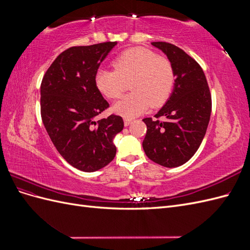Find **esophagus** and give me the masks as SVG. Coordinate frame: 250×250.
Segmentation results:
<instances>
[{"mask_svg": "<svg viewBox=\"0 0 250 250\" xmlns=\"http://www.w3.org/2000/svg\"><path fill=\"white\" fill-rule=\"evenodd\" d=\"M131 121L132 120H130V119H124V125L125 126H129L130 123H131Z\"/></svg>", "mask_w": 250, "mask_h": 250, "instance_id": "1", "label": "esophagus"}]
</instances>
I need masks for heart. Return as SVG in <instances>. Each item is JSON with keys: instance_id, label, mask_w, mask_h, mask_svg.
<instances>
[{"instance_id": "b5f03b06", "label": "heart", "mask_w": 250, "mask_h": 250, "mask_svg": "<svg viewBox=\"0 0 250 250\" xmlns=\"http://www.w3.org/2000/svg\"><path fill=\"white\" fill-rule=\"evenodd\" d=\"M115 70L100 69L95 76L98 89L109 99H117L130 81V94L113 105L112 110L125 118H133L158 107L169 99L175 83V72L168 58L146 48L126 50L113 60Z\"/></svg>"}]
</instances>
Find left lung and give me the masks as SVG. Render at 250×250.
Returning <instances> with one entry per match:
<instances>
[{
  "instance_id": "left-lung-1",
  "label": "left lung",
  "mask_w": 250,
  "mask_h": 250,
  "mask_svg": "<svg viewBox=\"0 0 250 250\" xmlns=\"http://www.w3.org/2000/svg\"><path fill=\"white\" fill-rule=\"evenodd\" d=\"M162 50L175 72L173 92L154 116L145 118L143 148L151 161L167 168L186 164L198 150L206 135L211 111V97L201 66L180 48L165 42H151ZM160 117L164 121L158 120Z\"/></svg>"
}]
</instances>
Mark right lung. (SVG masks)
Wrapping results in <instances>:
<instances>
[{
  "mask_svg": "<svg viewBox=\"0 0 250 250\" xmlns=\"http://www.w3.org/2000/svg\"><path fill=\"white\" fill-rule=\"evenodd\" d=\"M117 42L72 47L50 65L41 85L42 123L64 160L83 172L108 165L116 155V135L123 130L120 116L95 118L109 104L98 89L95 76Z\"/></svg>",
  "mask_w": 250,
  "mask_h": 250,
  "instance_id": "obj_1",
  "label": "right lung"
}]
</instances>
